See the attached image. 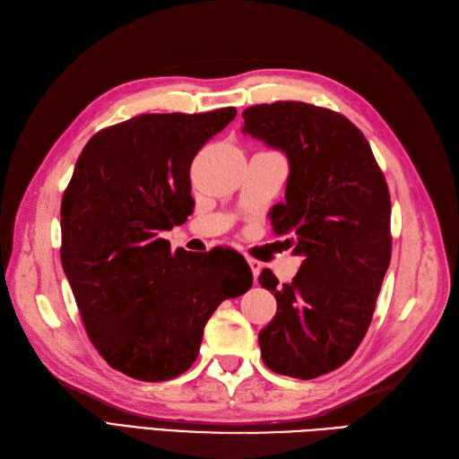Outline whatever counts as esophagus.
<instances>
[{"label":"esophagus","instance_id":"obj_1","mask_svg":"<svg viewBox=\"0 0 459 459\" xmlns=\"http://www.w3.org/2000/svg\"><path fill=\"white\" fill-rule=\"evenodd\" d=\"M248 265L252 267V273H254V281L257 279V275H260V272H262V262H257V260H254V257H248Z\"/></svg>","mask_w":459,"mask_h":459}]
</instances>
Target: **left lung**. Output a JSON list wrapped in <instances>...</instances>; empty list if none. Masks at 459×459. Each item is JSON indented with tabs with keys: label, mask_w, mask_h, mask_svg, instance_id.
<instances>
[{
	"label": "left lung",
	"mask_w": 459,
	"mask_h": 459,
	"mask_svg": "<svg viewBox=\"0 0 459 459\" xmlns=\"http://www.w3.org/2000/svg\"><path fill=\"white\" fill-rule=\"evenodd\" d=\"M242 117L246 134L289 159L285 204L272 222L295 234L292 254L304 257L292 283L279 285L269 269L260 275L277 299L257 337L262 359L312 380L345 364L367 335L392 257L390 192L367 137L339 112L279 100Z\"/></svg>",
	"instance_id": "left-lung-1"
}]
</instances>
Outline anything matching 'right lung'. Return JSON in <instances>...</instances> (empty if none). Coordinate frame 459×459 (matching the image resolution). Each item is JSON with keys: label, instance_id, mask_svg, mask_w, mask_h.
<instances>
[{"label": "right lung", "instance_id": "obj_1", "mask_svg": "<svg viewBox=\"0 0 459 459\" xmlns=\"http://www.w3.org/2000/svg\"><path fill=\"white\" fill-rule=\"evenodd\" d=\"M237 116L141 114L100 129L62 197V265L91 343L112 368L164 382L192 367L211 314L252 287L213 250H170L164 230L192 213L190 167Z\"/></svg>", "mask_w": 459, "mask_h": 459}]
</instances>
